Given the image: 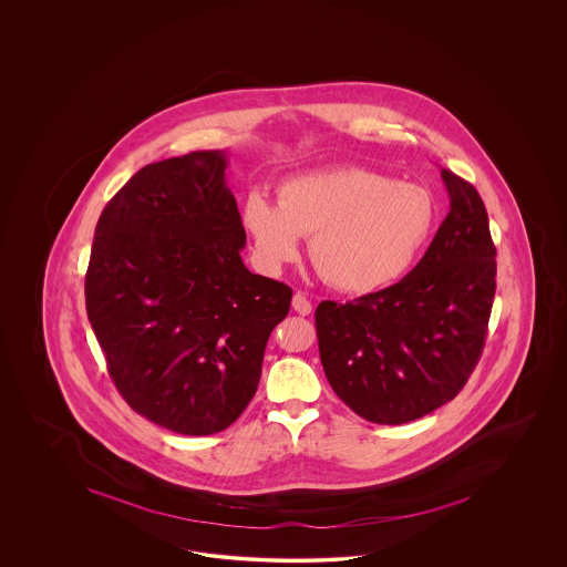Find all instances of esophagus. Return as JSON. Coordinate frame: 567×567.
I'll use <instances>...</instances> for the list:
<instances>
[{"label":"esophagus","mask_w":567,"mask_h":567,"mask_svg":"<svg viewBox=\"0 0 567 567\" xmlns=\"http://www.w3.org/2000/svg\"><path fill=\"white\" fill-rule=\"evenodd\" d=\"M292 309L301 316H309L311 313V301L306 297V292H295L292 295Z\"/></svg>","instance_id":"obj_1"}]
</instances>
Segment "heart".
I'll return each instance as SVG.
<instances>
[{
    "label": "heart",
    "instance_id": "obj_1",
    "mask_svg": "<svg viewBox=\"0 0 567 567\" xmlns=\"http://www.w3.org/2000/svg\"><path fill=\"white\" fill-rule=\"evenodd\" d=\"M434 218L436 206L424 187L358 166L292 176L276 190V204L249 193L240 207L264 270L292 261L301 237H309L316 270L344 292L377 291L405 275Z\"/></svg>",
    "mask_w": 567,
    "mask_h": 567
}]
</instances>
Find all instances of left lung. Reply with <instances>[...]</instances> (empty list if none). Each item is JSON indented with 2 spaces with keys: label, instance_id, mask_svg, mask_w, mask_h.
<instances>
[{
  "label": "left lung",
  "instance_id": "1",
  "mask_svg": "<svg viewBox=\"0 0 567 567\" xmlns=\"http://www.w3.org/2000/svg\"><path fill=\"white\" fill-rule=\"evenodd\" d=\"M451 209L396 285L316 309L332 391L374 424H405L464 389L481 360L497 289V249L478 190L441 171Z\"/></svg>",
  "mask_w": 567,
  "mask_h": 567
}]
</instances>
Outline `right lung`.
<instances>
[{
  "instance_id": "right-lung-1",
  "label": "right lung",
  "mask_w": 567,
  "mask_h": 567,
  "mask_svg": "<svg viewBox=\"0 0 567 567\" xmlns=\"http://www.w3.org/2000/svg\"><path fill=\"white\" fill-rule=\"evenodd\" d=\"M226 152L147 164L103 207L85 301L124 401L162 429H228L258 391L291 287L245 268Z\"/></svg>"
}]
</instances>
